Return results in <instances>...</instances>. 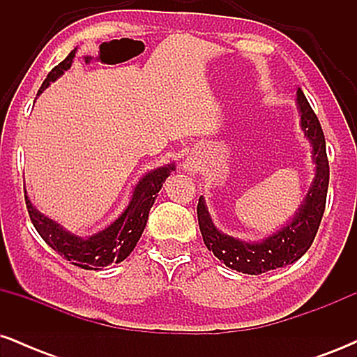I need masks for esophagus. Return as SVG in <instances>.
Masks as SVG:
<instances>
[{"label": "esophagus", "instance_id": "obj_1", "mask_svg": "<svg viewBox=\"0 0 357 357\" xmlns=\"http://www.w3.org/2000/svg\"><path fill=\"white\" fill-rule=\"evenodd\" d=\"M184 171H190V173H192V166L190 162H184Z\"/></svg>", "mask_w": 357, "mask_h": 357}]
</instances>
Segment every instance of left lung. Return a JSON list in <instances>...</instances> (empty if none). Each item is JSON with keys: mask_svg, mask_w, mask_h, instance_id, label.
Here are the masks:
<instances>
[{"mask_svg": "<svg viewBox=\"0 0 357 357\" xmlns=\"http://www.w3.org/2000/svg\"><path fill=\"white\" fill-rule=\"evenodd\" d=\"M297 109L301 112V126L312 146L315 178L305 199L294 218L280 230L261 241H243L225 235L213 223L204 198L198 202V223L203 241L218 260L236 272L258 275L297 261L315 238L326 210L327 186H329V161L326 153V139L322 127L307 102L304 92L297 89Z\"/></svg>", "mask_w": 357, "mask_h": 357, "instance_id": "obj_1", "label": "left lung"}]
</instances>
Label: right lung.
Returning a JSON list of instances; mask_svg holds the SVG:
<instances>
[{"mask_svg":"<svg viewBox=\"0 0 357 357\" xmlns=\"http://www.w3.org/2000/svg\"><path fill=\"white\" fill-rule=\"evenodd\" d=\"M75 52L77 50H72L67 59L60 61L48 73L36 96H40L50 85V82H55L60 75H63V72H67L72 67ZM171 171H174V165L158 167V169L149 171L146 176H142L134 186L130 202L122 211V215L114 223H110L105 230L96 233L89 238L73 235L63 227H60L56 221L42 215L31 204L26 190H24V202H26L28 215H30L31 223H33L38 235L55 252H59V255L67 258L70 264L80 268L100 270L110 264H119V261L126 260L130 255V252L136 248L137 241L146 228L149 210L153 208L158 192L161 191L162 183L166 181Z\"/></svg>","mask_w":357,"mask_h":357,"instance_id":"1","label":"right lung"}]
</instances>
